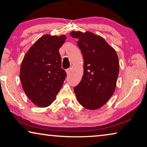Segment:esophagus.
<instances>
[{"label":"esophagus","instance_id":"obj_1","mask_svg":"<svg viewBox=\"0 0 147 147\" xmlns=\"http://www.w3.org/2000/svg\"><path fill=\"white\" fill-rule=\"evenodd\" d=\"M70 72H71V68H69V69H66V73H67V75H69Z\"/></svg>","mask_w":147,"mask_h":147}]
</instances>
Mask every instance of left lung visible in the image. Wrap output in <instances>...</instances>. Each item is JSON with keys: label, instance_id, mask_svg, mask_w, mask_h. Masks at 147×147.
<instances>
[{"label": "left lung", "instance_id": "obj_1", "mask_svg": "<svg viewBox=\"0 0 147 147\" xmlns=\"http://www.w3.org/2000/svg\"><path fill=\"white\" fill-rule=\"evenodd\" d=\"M84 58V75L74 88L84 108L97 110L113 95L119 74V60L113 47L100 36L90 31H71Z\"/></svg>", "mask_w": 147, "mask_h": 147}]
</instances>
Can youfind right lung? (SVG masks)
<instances>
[{
  "instance_id": "obj_1",
  "label": "right lung",
  "mask_w": 147,
  "mask_h": 147,
  "mask_svg": "<svg viewBox=\"0 0 147 147\" xmlns=\"http://www.w3.org/2000/svg\"><path fill=\"white\" fill-rule=\"evenodd\" d=\"M66 36L45 35L30 47L22 61L20 79L23 89L36 106L51 105L65 79L59 49Z\"/></svg>"
}]
</instances>
